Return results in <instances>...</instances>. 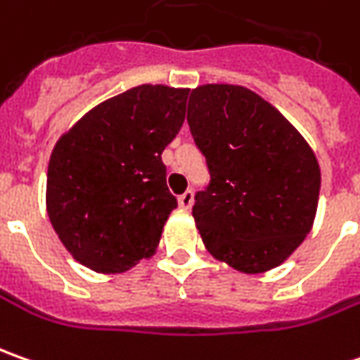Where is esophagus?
<instances>
[{
  "mask_svg": "<svg viewBox=\"0 0 360 360\" xmlns=\"http://www.w3.org/2000/svg\"><path fill=\"white\" fill-rule=\"evenodd\" d=\"M193 205V191H185L183 195H179V207L181 209H191Z\"/></svg>",
  "mask_w": 360,
  "mask_h": 360,
  "instance_id": "1",
  "label": "esophagus"
}]
</instances>
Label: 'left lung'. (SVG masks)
<instances>
[{
	"mask_svg": "<svg viewBox=\"0 0 360 360\" xmlns=\"http://www.w3.org/2000/svg\"><path fill=\"white\" fill-rule=\"evenodd\" d=\"M187 121L211 177L193 205L209 253L243 273L283 263L316 213L321 171L311 147L241 85L193 89Z\"/></svg>",
	"mask_w": 360,
	"mask_h": 360,
	"instance_id": "1",
	"label": "left lung"
}]
</instances>
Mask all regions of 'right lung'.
<instances>
[{
	"instance_id": "obj_1",
	"label": "right lung",
	"mask_w": 360,
	"mask_h": 360,
	"mask_svg": "<svg viewBox=\"0 0 360 360\" xmlns=\"http://www.w3.org/2000/svg\"><path fill=\"white\" fill-rule=\"evenodd\" d=\"M189 89L139 85L94 107L57 141L47 213L57 237L97 273H123L155 253L177 207L163 149L185 121Z\"/></svg>"
}]
</instances>
